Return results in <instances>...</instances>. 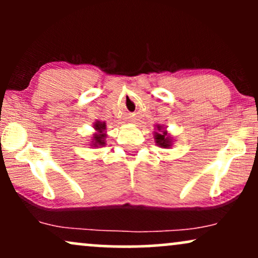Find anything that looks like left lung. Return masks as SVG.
I'll list each match as a JSON object with an SVG mask.
<instances>
[{
	"label": "left lung",
	"mask_w": 258,
	"mask_h": 258,
	"mask_svg": "<svg viewBox=\"0 0 258 258\" xmlns=\"http://www.w3.org/2000/svg\"><path fill=\"white\" fill-rule=\"evenodd\" d=\"M155 137H156V143H158L160 147L166 148V147L170 146V141H168L166 133H162V135H159V133H158Z\"/></svg>",
	"instance_id": "8db88e82"
}]
</instances>
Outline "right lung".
Masks as SVG:
<instances>
[{
  "label": "right lung",
  "instance_id": "add662e5",
  "mask_svg": "<svg viewBox=\"0 0 258 258\" xmlns=\"http://www.w3.org/2000/svg\"><path fill=\"white\" fill-rule=\"evenodd\" d=\"M96 128L98 130L99 132H102L103 130H105V123H96ZM103 138H104V135H98L94 137V139H96V143L97 144H104V142H103Z\"/></svg>",
  "mask_w": 258,
  "mask_h": 258
}]
</instances>
